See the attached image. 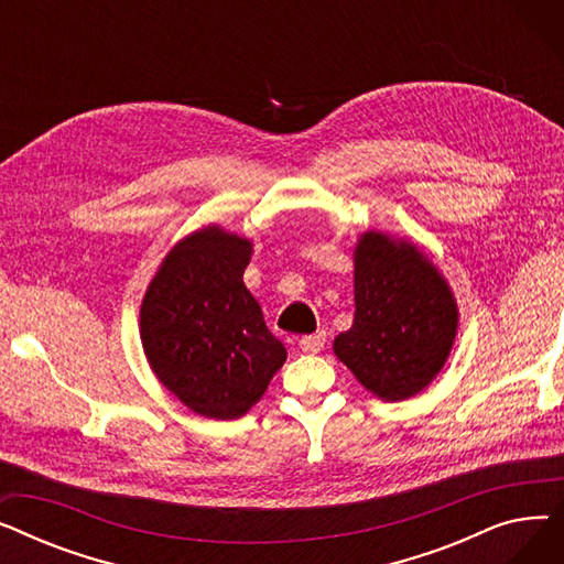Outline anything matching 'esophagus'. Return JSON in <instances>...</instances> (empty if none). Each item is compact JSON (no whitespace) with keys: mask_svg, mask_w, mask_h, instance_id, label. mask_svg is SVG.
<instances>
[{"mask_svg":"<svg viewBox=\"0 0 564 564\" xmlns=\"http://www.w3.org/2000/svg\"><path fill=\"white\" fill-rule=\"evenodd\" d=\"M324 340H327V334H324V332H317V334H313V336H304V338L300 340V349H302L304 354H317V351L324 347Z\"/></svg>","mask_w":564,"mask_h":564,"instance_id":"34e87169","label":"esophagus"}]
</instances>
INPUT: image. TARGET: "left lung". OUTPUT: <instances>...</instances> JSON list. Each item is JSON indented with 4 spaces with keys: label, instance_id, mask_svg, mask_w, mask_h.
<instances>
[{
    "label": "left lung",
    "instance_id": "1",
    "mask_svg": "<svg viewBox=\"0 0 564 564\" xmlns=\"http://www.w3.org/2000/svg\"><path fill=\"white\" fill-rule=\"evenodd\" d=\"M354 322L336 336V357L387 402L430 387L457 336L453 290L406 240L368 230L354 249Z\"/></svg>",
    "mask_w": 564,
    "mask_h": 564
}]
</instances>
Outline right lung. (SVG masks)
I'll use <instances>...</instances> for the list:
<instances>
[{"instance_id":"1","label":"right lung","mask_w":564,"mask_h":564,"mask_svg":"<svg viewBox=\"0 0 564 564\" xmlns=\"http://www.w3.org/2000/svg\"><path fill=\"white\" fill-rule=\"evenodd\" d=\"M251 242L207 226L162 260L141 304V345L164 387L198 416L240 419L288 351L245 285Z\"/></svg>"}]
</instances>
